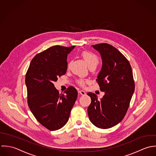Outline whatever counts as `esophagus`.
Listing matches in <instances>:
<instances>
[{
  "instance_id": "1",
  "label": "esophagus",
  "mask_w": 156,
  "mask_h": 156,
  "mask_svg": "<svg viewBox=\"0 0 156 156\" xmlns=\"http://www.w3.org/2000/svg\"><path fill=\"white\" fill-rule=\"evenodd\" d=\"M78 93L80 94H81V95H86V93L84 90H79Z\"/></svg>"
}]
</instances>
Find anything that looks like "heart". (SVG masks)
I'll list each match as a JSON object with an SVG mask.
<instances>
[{
    "mask_svg": "<svg viewBox=\"0 0 156 156\" xmlns=\"http://www.w3.org/2000/svg\"><path fill=\"white\" fill-rule=\"evenodd\" d=\"M82 57H83L84 60L86 62L88 66L90 68H92V67L95 68L99 62L98 57L93 52H91L89 51L83 52L82 53ZM70 66V62H69L67 64V68H69ZM85 83H86V81H84V80H82V79H80L78 81V84L81 86H84L85 84Z\"/></svg>",
    "mask_w": 156,
    "mask_h": 156,
    "instance_id": "b5f03b06",
    "label": "heart"
}]
</instances>
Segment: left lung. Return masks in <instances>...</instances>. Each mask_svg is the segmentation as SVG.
<instances>
[{"instance_id": "obj_1", "label": "left lung", "mask_w": 156, "mask_h": 156, "mask_svg": "<svg viewBox=\"0 0 156 156\" xmlns=\"http://www.w3.org/2000/svg\"><path fill=\"white\" fill-rule=\"evenodd\" d=\"M99 52L102 66L96 81L105 94L100 100L93 93L87 112L90 121L96 127L107 129L124 119L134 91L131 65L124 55L108 43L92 45Z\"/></svg>"}]
</instances>
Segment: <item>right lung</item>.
Returning <instances> with one entry per match:
<instances>
[{
	"instance_id": "obj_1",
	"label": "right lung",
	"mask_w": 156,
	"mask_h": 156,
	"mask_svg": "<svg viewBox=\"0 0 156 156\" xmlns=\"http://www.w3.org/2000/svg\"><path fill=\"white\" fill-rule=\"evenodd\" d=\"M75 46H52L37 54L26 73L28 104L36 119L51 131L67 122L78 92L72 86L59 94L54 82L67 70V57Z\"/></svg>"
}]
</instances>
